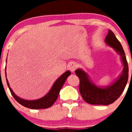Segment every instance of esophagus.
Returning <instances> with one entry per match:
<instances>
[{
    "label": "esophagus",
    "instance_id": "1",
    "mask_svg": "<svg viewBox=\"0 0 132 132\" xmlns=\"http://www.w3.org/2000/svg\"><path fill=\"white\" fill-rule=\"evenodd\" d=\"M77 68V64L75 62H71L69 65H68V69L71 71V72H74L75 70H76Z\"/></svg>",
    "mask_w": 132,
    "mask_h": 132
}]
</instances>
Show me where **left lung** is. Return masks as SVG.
Listing matches in <instances>:
<instances>
[{"label": "left lung", "mask_w": 132, "mask_h": 132, "mask_svg": "<svg viewBox=\"0 0 132 132\" xmlns=\"http://www.w3.org/2000/svg\"><path fill=\"white\" fill-rule=\"evenodd\" d=\"M105 42L107 44L114 48L121 55L124 66L123 73L110 86L99 88L92 84L84 70L81 69L75 70L76 75L79 79V91L81 95L84 100L90 104L107 105L114 103L123 93L128 81L129 68L125 52L120 42L111 30H109L108 36L105 38Z\"/></svg>", "instance_id": "1"}]
</instances>
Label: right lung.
Listing matches in <instances>:
<instances>
[{
  "instance_id": "1",
  "label": "right lung",
  "mask_w": 132,
  "mask_h": 132,
  "mask_svg": "<svg viewBox=\"0 0 132 132\" xmlns=\"http://www.w3.org/2000/svg\"><path fill=\"white\" fill-rule=\"evenodd\" d=\"M70 74H71V72L70 71H66V72H64V74L62 75V76H60L57 79L55 82L54 83L52 88L46 95H45L42 98L34 101L24 100V99L19 98L18 96H16L13 93V92L11 90V88L9 87V84L7 79H6V80H7V86L9 87V90H10L12 96H13V98H15L16 101L19 103L20 104H21L22 105H23V106L26 107V108L34 109V110L46 109L52 106V105L55 102V101L57 100V98L58 97V95H59V93H60L61 88L63 86L64 82L66 81L67 77ZM5 75H6V72H5Z\"/></svg>"
}]
</instances>
